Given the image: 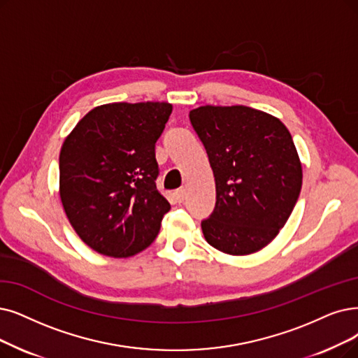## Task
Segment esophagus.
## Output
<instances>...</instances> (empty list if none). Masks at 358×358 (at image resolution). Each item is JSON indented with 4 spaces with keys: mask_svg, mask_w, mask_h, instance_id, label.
<instances>
[{
    "mask_svg": "<svg viewBox=\"0 0 358 358\" xmlns=\"http://www.w3.org/2000/svg\"><path fill=\"white\" fill-rule=\"evenodd\" d=\"M175 196H176V199H178V203H183L185 196H187V192H185V189H178V191L175 192Z\"/></svg>",
    "mask_w": 358,
    "mask_h": 358,
    "instance_id": "34e87169",
    "label": "esophagus"
}]
</instances>
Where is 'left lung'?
I'll return each mask as SVG.
<instances>
[{"label":"left lung","instance_id":"obj_1","mask_svg":"<svg viewBox=\"0 0 358 358\" xmlns=\"http://www.w3.org/2000/svg\"><path fill=\"white\" fill-rule=\"evenodd\" d=\"M189 120L207 151L216 206L201 222L206 241L231 255L260 251L289 219L303 169L279 119L245 106H203Z\"/></svg>","mask_w":358,"mask_h":358}]
</instances>
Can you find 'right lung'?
I'll use <instances>...</instances> for the list:
<instances>
[{
	"instance_id": "1",
	"label": "right lung",
	"mask_w": 358,
	"mask_h": 358,
	"mask_svg": "<svg viewBox=\"0 0 358 358\" xmlns=\"http://www.w3.org/2000/svg\"><path fill=\"white\" fill-rule=\"evenodd\" d=\"M169 103L95 107L64 139L60 198L79 238L114 259L147 248L160 232L167 199L157 191L155 142Z\"/></svg>"
}]
</instances>
